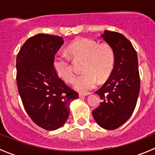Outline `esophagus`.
<instances>
[{
    "label": "esophagus",
    "mask_w": 155,
    "mask_h": 155,
    "mask_svg": "<svg viewBox=\"0 0 155 155\" xmlns=\"http://www.w3.org/2000/svg\"><path fill=\"white\" fill-rule=\"evenodd\" d=\"M90 94V93H79V96L80 97H85V96H87V95Z\"/></svg>",
    "instance_id": "esophagus-1"
}]
</instances>
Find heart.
Returning a JSON list of instances; mask_svg holds the SVG:
<instances>
[{
    "instance_id": "obj_1",
    "label": "heart",
    "mask_w": 155,
    "mask_h": 155,
    "mask_svg": "<svg viewBox=\"0 0 155 155\" xmlns=\"http://www.w3.org/2000/svg\"><path fill=\"white\" fill-rule=\"evenodd\" d=\"M68 51L74 57L85 58L83 73L76 78L75 88L82 92L90 91L97 85L99 80L104 82L111 76L115 65V53L108 44H100L88 38H78L68 46ZM56 74L64 82H72L74 71L70 59L57 54L52 61Z\"/></svg>"
}]
</instances>
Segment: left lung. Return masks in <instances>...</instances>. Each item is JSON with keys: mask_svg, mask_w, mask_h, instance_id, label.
<instances>
[{"mask_svg": "<svg viewBox=\"0 0 155 155\" xmlns=\"http://www.w3.org/2000/svg\"><path fill=\"white\" fill-rule=\"evenodd\" d=\"M115 53V65L109 79L95 93L102 100L92 112L98 125L115 130L126 122L135 109L140 89L137 53L123 34L105 31L101 35Z\"/></svg>", "mask_w": 155, "mask_h": 155, "instance_id": "obj_1", "label": "left lung"}]
</instances>
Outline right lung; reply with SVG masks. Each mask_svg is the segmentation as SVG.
<instances>
[{
    "mask_svg": "<svg viewBox=\"0 0 155 155\" xmlns=\"http://www.w3.org/2000/svg\"><path fill=\"white\" fill-rule=\"evenodd\" d=\"M63 43L58 36L37 34L24 43L16 57L17 86L25 109L37 125L47 130L65 124L70 102L79 97L53 69V58Z\"/></svg>",
    "mask_w": 155,
    "mask_h": 155,
    "instance_id": "right-lung-1",
    "label": "right lung"
}]
</instances>
